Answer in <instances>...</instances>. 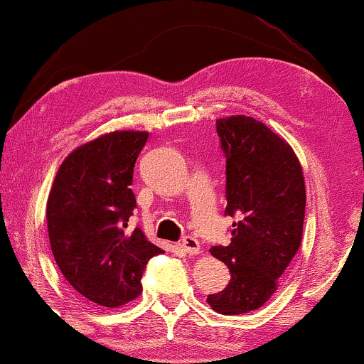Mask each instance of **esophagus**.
Masks as SVG:
<instances>
[{"label": "esophagus", "mask_w": 364, "mask_h": 364, "mask_svg": "<svg viewBox=\"0 0 364 364\" xmlns=\"http://www.w3.org/2000/svg\"><path fill=\"white\" fill-rule=\"evenodd\" d=\"M179 247H181L183 250L190 255H196L198 252H200V242H198V238L191 237V235L183 238L181 243H179Z\"/></svg>", "instance_id": "34e87169"}]
</instances>
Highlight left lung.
Here are the masks:
<instances>
[{
    "label": "left lung",
    "mask_w": 364,
    "mask_h": 364,
    "mask_svg": "<svg viewBox=\"0 0 364 364\" xmlns=\"http://www.w3.org/2000/svg\"><path fill=\"white\" fill-rule=\"evenodd\" d=\"M227 158V208L237 218L230 245L211 255L230 269L223 291L210 294L211 309L225 316L259 309L277 291L302 242L306 186L296 153L254 117L216 121Z\"/></svg>",
    "instance_id": "obj_1"
}]
</instances>
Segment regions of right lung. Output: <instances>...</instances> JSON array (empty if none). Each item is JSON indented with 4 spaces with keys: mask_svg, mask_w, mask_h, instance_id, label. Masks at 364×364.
Segmentation results:
<instances>
[{
    "mask_svg": "<svg viewBox=\"0 0 364 364\" xmlns=\"http://www.w3.org/2000/svg\"><path fill=\"white\" fill-rule=\"evenodd\" d=\"M148 136L114 131L79 146L60 164L48 195V237L60 272L102 307L134 301L146 264L163 254L141 228L126 230L136 208L134 164Z\"/></svg>",
    "mask_w": 364,
    "mask_h": 364,
    "instance_id": "1",
    "label": "right lung"
}]
</instances>
